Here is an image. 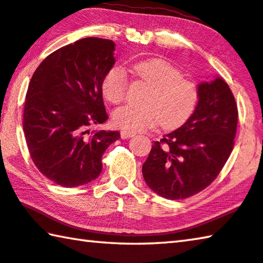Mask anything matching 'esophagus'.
<instances>
[{
	"label": "esophagus",
	"mask_w": 263,
	"mask_h": 263,
	"mask_svg": "<svg viewBox=\"0 0 263 263\" xmlns=\"http://www.w3.org/2000/svg\"><path fill=\"white\" fill-rule=\"evenodd\" d=\"M135 135L136 133H133V132H128V131H121V137H122V139H127V138H132V137H135Z\"/></svg>",
	"instance_id": "esophagus-1"
}]
</instances>
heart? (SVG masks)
<instances>
[{
    "mask_svg": "<svg viewBox=\"0 0 263 263\" xmlns=\"http://www.w3.org/2000/svg\"><path fill=\"white\" fill-rule=\"evenodd\" d=\"M132 73L153 87L145 104L139 108L124 105L116 109L112 122L128 132H142L162 123L167 128H176L188 121L197 108L199 90L196 82L183 77L181 70L163 59H146L131 67ZM127 91L125 70L114 67L102 80V94L112 104L121 103Z\"/></svg>",
    "mask_w": 263,
    "mask_h": 263,
    "instance_id": "b5f03b06",
    "label": "heart"
}]
</instances>
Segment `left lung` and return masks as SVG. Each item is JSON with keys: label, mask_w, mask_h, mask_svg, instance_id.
<instances>
[{"label": "left lung", "mask_w": 263, "mask_h": 263, "mask_svg": "<svg viewBox=\"0 0 263 263\" xmlns=\"http://www.w3.org/2000/svg\"><path fill=\"white\" fill-rule=\"evenodd\" d=\"M199 100L183 125L154 141L142 176L154 193L183 199L210 185L233 149L238 108L229 84L217 77L198 84Z\"/></svg>", "instance_id": "8db88e82"}]
</instances>
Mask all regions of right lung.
I'll use <instances>...</instances> for the list:
<instances>
[{
  "mask_svg": "<svg viewBox=\"0 0 263 263\" xmlns=\"http://www.w3.org/2000/svg\"><path fill=\"white\" fill-rule=\"evenodd\" d=\"M115 43L83 38L51 53L31 79L23 130L35 167L54 183L73 188L102 172L105 149L118 131L89 127L108 119L102 80L115 65Z\"/></svg>",
  "mask_w": 263,
  "mask_h": 263,
  "instance_id": "1",
  "label": "right lung"
}]
</instances>
